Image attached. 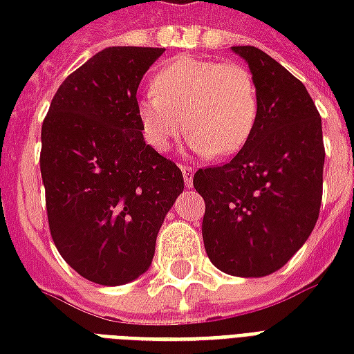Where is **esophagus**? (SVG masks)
Returning a JSON list of instances; mask_svg holds the SVG:
<instances>
[{
    "mask_svg": "<svg viewBox=\"0 0 354 354\" xmlns=\"http://www.w3.org/2000/svg\"><path fill=\"white\" fill-rule=\"evenodd\" d=\"M182 174H184V182L185 187H192L193 185V174H195V169L193 167H187V165H182Z\"/></svg>",
    "mask_w": 354,
    "mask_h": 354,
    "instance_id": "esophagus-1",
    "label": "esophagus"
}]
</instances>
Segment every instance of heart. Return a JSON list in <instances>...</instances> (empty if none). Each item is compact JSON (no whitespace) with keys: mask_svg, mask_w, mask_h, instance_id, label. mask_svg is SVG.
<instances>
[{"mask_svg":"<svg viewBox=\"0 0 354 354\" xmlns=\"http://www.w3.org/2000/svg\"><path fill=\"white\" fill-rule=\"evenodd\" d=\"M136 115L147 144L169 151L185 131L197 153L225 157L250 138L258 119V88L239 62L178 57L151 80Z\"/></svg>","mask_w":354,"mask_h":354,"instance_id":"heart-1","label":"heart"}]
</instances>
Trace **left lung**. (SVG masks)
Listing matches in <instances>:
<instances>
[{"mask_svg": "<svg viewBox=\"0 0 354 354\" xmlns=\"http://www.w3.org/2000/svg\"><path fill=\"white\" fill-rule=\"evenodd\" d=\"M258 88V119L230 162L199 169L208 258L233 277H266L304 246L322 201V121L299 80L263 50L243 45Z\"/></svg>", "mask_w": 354, "mask_h": 354, "instance_id": "8db88e82", "label": "left lung"}]
</instances>
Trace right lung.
I'll use <instances>...</instances> for the list:
<instances>
[{"instance_id":"right-lung-1","label":"right lung","mask_w":354,"mask_h":354,"mask_svg":"<svg viewBox=\"0 0 354 354\" xmlns=\"http://www.w3.org/2000/svg\"><path fill=\"white\" fill-rule=\"evenodd\" d=\"M165 49L108 47L70 73L41 127L53 241L87 281L119 286L146 273L182 170L146 144L136 91Z\"/></svg>"}]
</instances>
